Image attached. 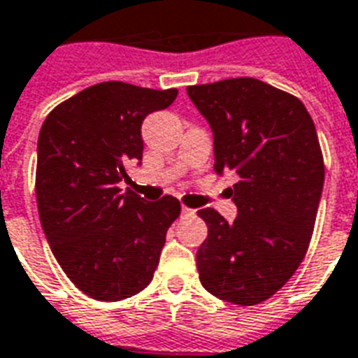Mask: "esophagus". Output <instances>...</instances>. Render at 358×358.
<instances>
[{
  "mask_svg": "<svg viewBox=\"0 0 358 358\" xmlns=\"http://www.w3.org/2000/svg\"><path fill=\"white\" fill-rule=\"evenodd\" d=\"M195 210L194 209H189V207H186V205H182V215H194Z\"/></svg>",
  "mask_w": 358,
  "mask_h": 358,
  "instance_id": "obj_1",
  "label": "esophagus"
}]
</instances>
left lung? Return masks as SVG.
<instances>
[{"label":"left lung","instance_id":"obj_1","mask_svg":"<svg viewBox=\"0 0 358 358\" xmlns=\"http://www.w3.org/2000/svg\"><path fill=\"white\" fill-rule=\"evenodd\" d=\"M209 122L215 171L232 172L238 217L199 209L209 236L197 249L203 287L234 305L268 299L307 253L324 186L322 151L305 105L257 78L189 86Z\"/></svg>","mask_w":358,"mask_h":358}]
</instances>
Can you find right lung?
<instances>
[{"instance_id":"obj_1","label":"right lung","mask_w":358,"mask_h":358,"mask_svg":"<svg viewBox=\"0 0 358 358\" xmlns=\"http://www.w3.org/2000/svg\"><path fill=\"white\" fill-rule=\"evenodd\" d=\"M178 90L101 82L57 105L38 138L36 199L51 251L80 292L120 301L153 280L180 201L148 203L122 192L126 166L140 164L143 118Z\"/></svg>"}]
</instances>
